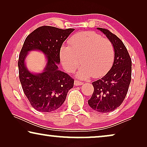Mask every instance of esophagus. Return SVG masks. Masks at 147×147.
Returning a JSON list of instances; mask_svg holds the SVG:
<instances>
[{"label": "esophagus", "mask_w": 147, "mask_h": 147, "mask_svg": "<svg viewBox=\"0 0 147 147\" xmlns=\"http://www.w3.org/2000/svg\"><path fill=\"white\" fill-rule=\"evenodd\" d=\"M83 84V82L78 81V80H75L74 81V85L75 86H81Z\"/></svg>", "instance_id": "34e87169"}]
</instances>
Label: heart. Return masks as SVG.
<instances>
[{"label": "heart", "mask_w": 147, "mask_h": 147, "mask_svg": "<svg viewBox=\"0 0 147 147\" xmlns=\"http://www.w3.org/2000/svg\"><path fill=\"white\" fill-rule=\"evenodd\" d=\"M68 46L59 50L61 63L66 71L72 73L80 65L77 76L80 79L98 78L108 73L114 63L115 50L109 39L92 31L80 32L72 35Z\"/></svg>", "instance_id": "1"}]
</instances>
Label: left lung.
I'll list each match as a JSON object with an SVG mask.
<instances>
[{"mask_svg": "<svg viewBox=\"0 0 147 147\" xmlns=\"http://www.w3.org/2000/svg\"><path fill=\"white\" fill-rule=\"evenodd\" d=\"M113 44L115 57L113 65L101 79L92 82L94 92L88 100L92 109L110 112L121 105L131 81L132 61L123 42L108 29L98 28Z\"/></svg>", "mask_w": 147, "mask_h": 147, "instance_id": "obj_1", "label": "left lung"}]
</instances>
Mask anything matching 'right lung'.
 Segmentation results:
<instances>
[{"mask_svg":"<svg viewBox=\"0 0 147 147\" xmlns=\"http://www.w3.org/2000/svg\"><path fill=\"white\" fill-rule=\"evenodd\" d=\"M74 30L41 26L25 40L18 61L19 80L26 97L37 111L51 112L58 109L73 88L74 80L58 69L57 64L60 62V48ZM31 50H39L47 56V65L41 74H32L25 67V57Z\"/></svg>","mask_w":147,"mask_h":147,"instance_id":"1","label":"right lung"}]
</instances>
